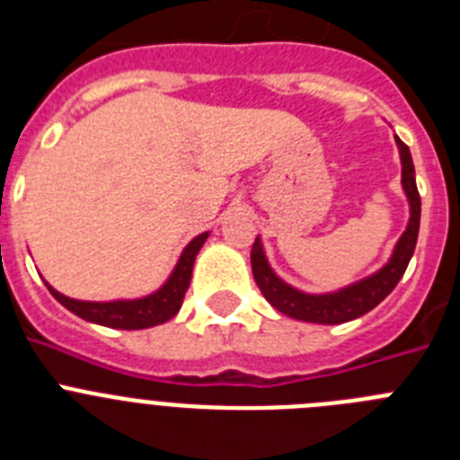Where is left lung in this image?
<instances>
[{
  "label": "left lung",
  "instance_id": "left-lung-1",
  "mask_svg": "<svg viewBox=\"0 0 460 460\" xmlns=\"http://www.w3.org/2000/svg\"><path fill=\"white\" fill-rule=\"evenodd\" d=\"M396 147L401 154V186L405 190L410 205V218L405 226V233L398 237L396 246H394L392 255L385 265L371 276L355 280L350 286L339 288L334 292H304L292 288L290 283L280 279L274 270H271L270 260L265 255V246L262 239L255 237L253 249H251V270H253V279L258 283L260 292L265 295L267 302L280 311L288 318L302 320V323H315V324H341L348 320L361 318L364 313L373 311L377 304L396 288L401 276L408 270V262L417 246V234H420V217H421V198L417 190V181H414V165L410 149L401 137L396 136Z\"/></svg>",
  "mask_w": 460,
  "mask_h": 460
}]
</instances>
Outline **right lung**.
<instances>
[{
  "label": "right lung",
  "instance_id": "obj_1",
  "mask_svg": "<svg viewBox=\"0 0 460 460\" xmlns=\"http://www.w3.org/2000/svg\"><path fill=\"white\" fill-rule=\"evenodd\" d=\"M209 233H202L186 243L181 251L180 260L174 270L170 271L168 280L164 286L154 290L152 295L137 296V299H112V302H83V299H73V296L62 295L59 290L50 286L46 280L48 290L55 296L57 302L75 313L78 318L87 320L93 324H103L112 329H147L156 324L168 323L180 313L184 295L190 286V274H193L195 255L200 253L202 243L207 242Z\"/></svg>",
  "mask_w": 460,
  "mask_h": 460
}]
</instances>
